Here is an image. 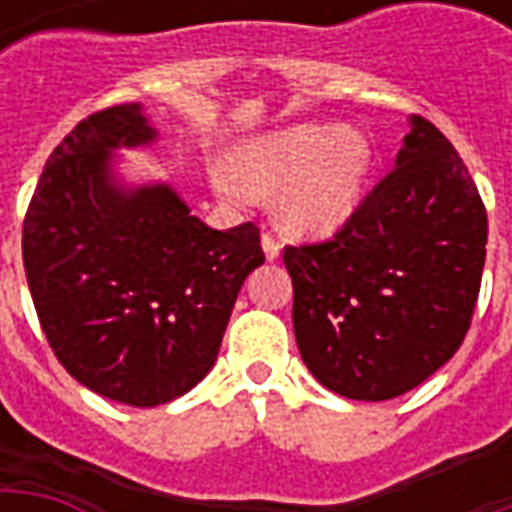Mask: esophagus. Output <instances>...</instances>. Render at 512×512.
Listing matches in <instances>:
<instances>
[{"instance_id": "obj_1", "label": "esophagus", "mask_w": 512, "mask_h": 512, "mask_svg": "<svg viewBox=\"0 0 512 512\" xmlns=\"http://www.w3.org/2000/svg\"><path fill=\"white\" fill-rule=\"evenodd\" d=\"M263 252H266L268 260H277L279 252H282V244L271 233H263Z\"/></svg>"}]
</instances>
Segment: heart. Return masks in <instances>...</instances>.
I'll list each match as a JSON object with an SVG mask.
<instances>
[{
	"label": "heart",
	"mask_w": 512,
	"mask_h": 512,
	"mask_svg": "<svg viewBox=\"0 0 512 512\" xmlns=\"http://www.w3.org/2000/svg\"><path fill=\"white\" fill-rule=\"evenodd\" d=\"M370 145L354 128L296 126L260 136L233 153L230 164H216L213 189L227 202L249 205L257 191H274V211L288 230L329 235L362 200Z\"/></svg>",
	"instance_id": "obj_1"
}]
</instances>
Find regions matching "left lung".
Returning a JSON list of instances; mask_svg holds the SVG:
<instances>
[{
	"instance_id": "left-lung-1",
	"label": "left lung",
	"mask_w": 512,
	"mask_h": 512,
	"mask_svg": "<svg viewBox=\"0 0 512 512\" xmlns=\"http://www.w3.org/2000/svg\"><path fill=\"white\" fill-rule=\"evenodd\" d=\"M408 126L395 169L334 238L285 246L301 359L348 400H392L447 365L480 293V191L439 128Z\"/></svg>"
}]
</instances>
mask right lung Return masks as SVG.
I'll return each mask as SVG.
<instances>
[{
    "label": "right lung",
    "instance_id": "1",
    "mask_svg": "<svg viewBox=\"0 0 512 512\" xmlns=\"http://www.w3.org/2000/svg\"><path fill=\"white\" fill-rule=\"evenodd\" d=\"M153 139L142 104L84 117L46 161L21 238L29 293L60 365L139 408L208 376L235 296L266 260L252 222L211 230L167 183L117 180L112 150Z\"/></svg>",
    "mask_w": 512,
    "mask_h": 512
}]
</instances>
